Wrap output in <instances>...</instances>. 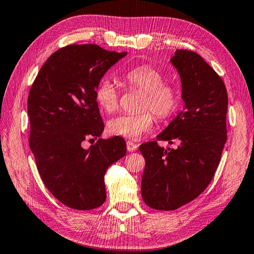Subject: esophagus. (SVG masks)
Listing matches in <instances>:
<instances>
[{
	"mask_svg": "<svg viewBox=\"0 0 254 254\" xmlns=\"http://www.w3.org/2000/svg\"><path fill=\"white\" fill-rule=\"evenodd\" d=\"M137 148H138V145L133 143V141L129 140V141H127V149L128 151H135Z\"/></svg>",
	"mask_w": 254,
	"mask_h": 254,
	"instance_id": "34e87169",
	"label": "esophagus"
}]
</instances>
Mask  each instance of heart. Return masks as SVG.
<instances>
[{"instance_id":"1","label":"heart","mask_w":254,"mask_h":254,"mask_svg":"<svg viewBox=\"0 0 254 254\" xmlns=\"http://www.w3.org/2000/svg\"><path fill=\"white\" fill-rule=\"evenodd\" d=\"M126 83L143 92L137 114H125L113 118L107 122V131L115 136L137 139L154 125V115L166 119L172 115L179 104L178 92L164 83V75L150 66H139L125 75ZM95 100L105 113H113L119 104V92L108 79L100 81L95 90ZM151 110L149 111V109Z\"/></svg>"}]
</instances>
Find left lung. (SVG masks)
Instances as JSON below:
<instances>
[{
	"label": "left lung",
	"instance_id": "left-lung-1",
	"mask_svg": "<svg viewBox=\"0 0 254 254\" xmlns=\"http://www.w3.org/2000/svg\"><path fill=\"white\" fill-rule=\"evenodd\" d=\"M178 70L184 107L156 140L141 144L145 158L141 197L148 207L171 211L197 198L210 184L226 141L227 92L221 76L194 52L176 50L170 60Z\"/></svg>",
	"mask_w": 254,
	"mask_h": 254
}]
</instances>
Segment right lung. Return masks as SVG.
<instances>
[{
  "label": "right lung",
  "instance_id": "1",
  "mask_svg": "<svg viewBox=\"0 0 254 254\" xmlns=\"http://www.w3.org/2000/svg\"><path fill=\"white\" fill-rule=\"evenodd\" d=\"M127 54L95 44L64 46L44 63L29 93V145L35 164L47 190L69 208L100 207L106 171L127 154L119 136L82 147L104 131L95 100L100 79Z\"/></svg>",
  "mask_w": 254,
  "mask_h": 254
}]
</instances>
